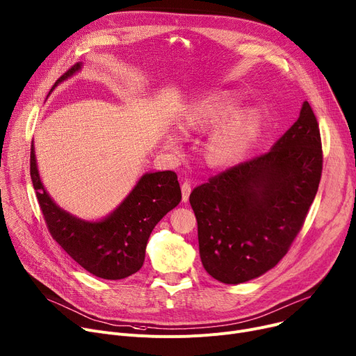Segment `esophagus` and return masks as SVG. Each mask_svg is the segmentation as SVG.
Instances as JSON below:
<instances>
[{"label":"esophagus","mask_w":356,"mask_h":356,"mask_svg":"<svg viewBox=\"0 0 356 356\" xmlns=\"http://www.w3.org/2000/svg\"><path fill=\"white\" fill-rule=\"evenodd\" d=\"M181 191H182V201H184V202H186V201H188V198H190L191 191H193L191 184L188 182V181H185V182L181 185Z\"/></svg>","instance_id":"obj_1"}]
</instances>
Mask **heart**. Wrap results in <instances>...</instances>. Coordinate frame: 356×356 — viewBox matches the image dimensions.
<instances>
[{
	"mask_svg": "<svg viewBox=\"0 0 356 356\" xmlns=\"http://www.w3.org/2000/svg\"><path fill=\"white\" fill-rule=\"evenodd\" d=\"M240 99L229 92H214L188 104L178 127L185 134H201L218 127L204 146L207 162L221 166L240 158L256 140L260 131V115L254 111L238 113ZM168 146L177 139L166 138Z\"/></svg>",
	"mask_w": 356,
	"mask_h": 356,
	"instance_id": "obj_1",
	"label": "heart"
}]
</instances>
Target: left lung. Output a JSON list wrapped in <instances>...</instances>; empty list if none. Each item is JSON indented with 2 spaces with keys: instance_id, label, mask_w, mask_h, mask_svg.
I'll list each match as a JSON object with an SVG mask.
<instances>
[{
  "instance_id": "left-lung-1",
  "label": "left lung",
  "mask_w": 356,
  "mask_h": 356,
  "mask_svg": "<svg viewBox=\"0 0 356 356\" xmlns=\"http://www.w3.org/2000/svg\"><path fill=\"white\" fill-rule=\"evenodd\" d=\"M323 166L318 119L307 102L268 152L197 186L190 202L204 268L238 284L275 267L302 229Z\"/></svg>"
}]
</instances>
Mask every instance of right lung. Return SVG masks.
Wrapping results in <instances>:
<instances>
[{
    "instance_id": "1",
    "label": "right lung",
    "mask_w": 356,
    "mask_h": 356,
    "mask_svg": "<svg viewBox=\"0 0 356 356\" xmlns=\"http://www.w3.org/2000/svg\"><path fill=\"white\" fill-rule=\"evenodd\" d=\"M79 69L80 65L76 63L54 83L51 90ZM30 175L51 237L89 273L108 280L136 273L143 264L146 243L154 227L181 201V188L174 171L146 174L111 217L86 222L60 210L51 201L40 181L33 145Z\"/></svg>"
}]
</instances>
